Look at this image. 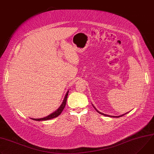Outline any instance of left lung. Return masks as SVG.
Returning <instances> with one entry per match:
<instances>
[{
  "mask_svg": "<svg viewBox=\"0 0 154 154\" xmlns=\"http://www.w3.org/2000/svg\"><path fill=\"white\" fill-rule=\"evenodd\" d=\"M93 107L95 109V110L97 112H98V113H100V114H101V115H103V116H108V117H117V118H118V117H122V116H124L125 114H123V115H122V116H109V115H106V114H103V113H101V112H100V111H98V110H97L96 108H95V107L93 105Z\"/></svg>",
  "mask_w": 154,
  "mask_h": 154,
  "instance_id": "obj_1",
  "label": "left lung"
}]
</instances>
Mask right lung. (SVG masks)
I'll return each instance as SVG.
<instances>
[{
	"instance_id": "obj_1",
	"label": "right lung",
	"mask_w": 154,
	"mask_h": 154,
	"mask_svg": "<svg viewBox=\"0 0 154 154\" xmlns=\"http://www.w3.org/2000/svg\"><path fill=\"white\" fill-rule=\"evenodd\" d=\"M67 95H68V91L67 92L66 96H65V97L64 99L63 100V102L62 103V104L61 105V106L58 108V109L57 110H56L55 112H54L53 113L51 114L50 115H49L47 117H45L44 118H42V119H31L34 120H36V121H42V120H50V119H53V118H55L58 117V116H60L62 111L63 110L65 106H66V101H67Z\"/></svg>"
}]
</instances>
